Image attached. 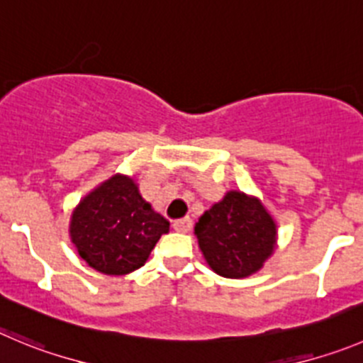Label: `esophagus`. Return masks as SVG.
<instances>
[{
	"instance_id": "34e87169",
	"label": "esophagus",
	"mask_w": 363,
	"mask_h": 363,
	"mask_svg": "<svg viewBox=\"0 0 363 363\" xmlns=\"http://www.w3.org/2000/svg\"><path fill=\"white\" fill-rule=\"evenodd\" d=\"M172 228H174L176 231H179V233H187V231H191V228H192V219L191 217L176 219L174 223H172Z\"/></svg>"
}]
</instances>
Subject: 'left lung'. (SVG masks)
Returning <instances> with one entry per match:
<instances>
[{
    "label": "left lung",
    "mask_w": 363,
    "mask_h": 363,
    "mask_svg": "<svg viewBox=\"0 0 363 363\" xmlns=\"http://www.w3.org/2000/svg\"><path fill=\"white\" fill-rule=\"evenodd\" d=\"M203 258L216 274L247 278L264 267L278 246V224L260 198L228 191L196 223Z\"/></svg>",
    "instance_id": "1"
}]
</instances>
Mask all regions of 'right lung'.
I'll list each match as a JSON object with an SVG mask.
<instances>
[{
	"mask_svg": "<svg viewBox=\"0 0 363 363\" xmlns=\"http://www.w3.org/2000/svg\"><path fill=\"white\" fill-rule=\"evenodd\" d=\"M169 220L140 196L133 176H110L74 206L69 235L94 271L124 276L146 264Z\"/></svg>",
	"mask_w": 363,
	"mask_h": 363,
	"instance_id": "right-lung-1",
	"label": "right lung"
}]
</instances>
